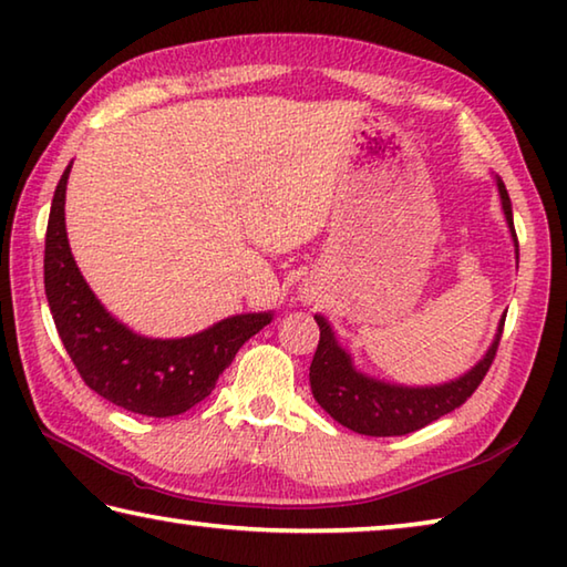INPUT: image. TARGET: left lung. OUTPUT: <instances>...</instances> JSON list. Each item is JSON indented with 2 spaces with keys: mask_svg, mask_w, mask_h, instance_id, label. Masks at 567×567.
I'll use <instances>...</instances> for the list:
<instances>
[{
  "mask_svg": "<svg viewBox=\"0 0 567 567\" xmlns=\"http://www.w3.org/2000/svg\"><path fill=\"white\" fill-rule=\"evenodd\" d=\"M498 192L503 202V214L508 228L513 234V241L518 246V236H515L513 226V208L508 192H505L503 182L498 178ZM316 323L321 329V341L316 355L311 361V391L313 399L319 401L321 409L339 421L346 429H351L361 435H375V439H385V435H405L423 429L441 415L451 413L471 399L478 389L481 381L488 373L491 363L498 351L501 333L505 326V316L501 319L495 341L473 369L443 385H421V389H411V385H393L369 379L365 373L353 369L351 355L346 353L336 336L331 331L329 321L323 316H316Z\"/></svg>",
  "mask_w": 567,
  "mask_h": 567,
  "instance_id": "obj_1",
  "label": "left lung"
}]
</instances>
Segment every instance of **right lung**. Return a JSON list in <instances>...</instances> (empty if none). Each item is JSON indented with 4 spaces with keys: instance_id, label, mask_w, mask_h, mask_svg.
I'll return each instance as SVG.
<instances>
[{
    "instance_id": "1",
    "label": "right lung",
    "mask_w": 567,
    "mask_h": 567,
    "mask_svg": "<svg viewBox=\"0 0 567 567\" xmlns=\"http://www.w3.org/2000/svg\"><path fill=\"white\" fill-rule=\"evenodd\" d=\"M64 168L52 198L44 244V291L69 359L94 393L118 409L168 419L214 391L238 349L271 323V313H241L186 339H144L106 313L72 256L64 226Z\"/></svg>"
}]
</instances>
